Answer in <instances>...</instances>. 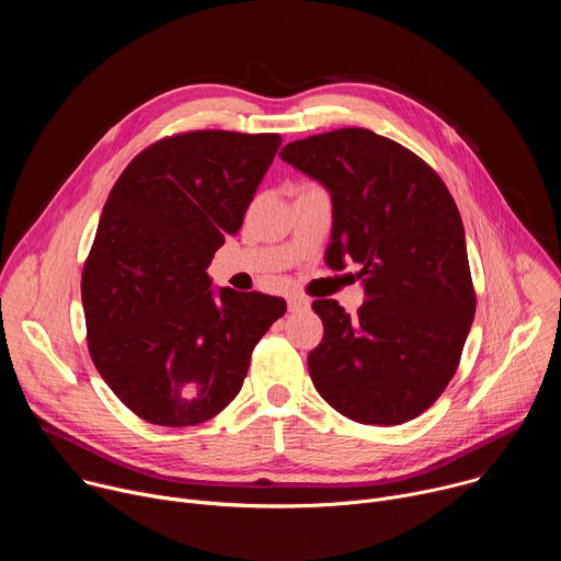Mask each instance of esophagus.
Listing matches in <instances>:
<instances>
[{"label":"esophagus","mask_w":561,"mask_h":561,"mask_svg":"<svg viewBox=\"0 0 561 561\" xmlns=\"http://www.w3.org/2000/svg\"><path fill=\"white\" fill-rule=\"evenodd\" d=\"M306 308H308V299H306L304 295H297V293L288 295V310H290V312L306 310Z\"/></svg>","instance_id":"obj_1"}]
</instances>
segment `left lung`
<instances>
[{
  "mask_svg": "<svg viewBox=\"0 0 561 561\" xmlns=\"http://www.w3.org/2000/svg\"><path fill=\"white\" fill-rule=\"evenodd\" d=\"M279 157L331 191L327 264L362 266L357 314L312 301L324 324L308 355L317 392L359 424L415 420L453 379L477 304L453 195L422 157L368 128L310 135Z\"/></svg>",
  "mask_w": 561,
  "mask_h": 561,
  "instance_id": "8db88e82",
  "label": "left lung"
}]
</instances>
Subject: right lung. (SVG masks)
I'll return each mask as SVG.
<instances>
[{"label": "right lung", "instance_id": "1", "mask_svg": "<svg viewBox=\"0 0 561 561\" xmlns=\"http://www.w3.org/2000/svg\"><path fill=\"white\" fill-rule=\"evenodd\" d=\"M282 144L277 133L157 139L115 182L82 271L91 359L144 422L195 426L237 397L282 297L221 288L206 268Z\"/></svg>", "mask_w": 561, "mask_h": 561}]
</instances>
